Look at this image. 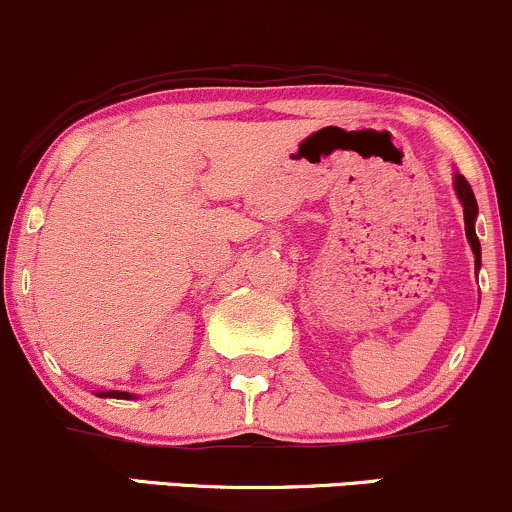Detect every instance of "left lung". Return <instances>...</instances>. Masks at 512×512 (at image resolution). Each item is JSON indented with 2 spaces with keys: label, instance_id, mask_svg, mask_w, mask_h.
I'll return each mask as SVG.
<instances>
[{
  "label": "left lung",
  "instance_id": "obj_1",
  "mask_svg": "<svg viewBox=\"0 0 512 512\" xmlns=\"http://www.w3.org/2000/svg\"><path fill=\"white\" fill-rule=\"evenodd\" d=\"M453 187H456V194L463 204V216H465V237L472 246V254H475V270L482 266V246H479L477 232H475V220H477V199L472 194V187L468 185V180L463 175H453Z\"/></svg>",
  "mask_w": 512,
  "mask_h": 512
}]
</instances>
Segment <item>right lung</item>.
Returning <instances> with one entry per match:
<instances>
[{
	"instance_id": "right-lung-1",
	"label": "right lung",
	"mask_w": 512,
	"mask_h": 512,
	"mask_svg": "<svg viewBox=\"0 0 512 512\" xmlns=\"http://www.w3.org/2000/svg\"><path fill=\"white\" fill-rule=\"evenodd\" d=\"M97 396H104V399H132L128 391H97Z\"/></svg>"
}]
</instances>
